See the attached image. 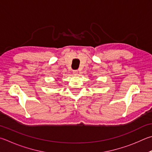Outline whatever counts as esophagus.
Wrapping results in <instances>:
<instances>
[{
	"label": "esophagus",
	"instance_id": "esophagus-1",
	"mask_svg": "<svg viewBox=\"0 0 152 152\" xmlns=\"http://www.w3.org/2000/svg\"><path fill=\"white\" fill-rule=\"evenodd\" d=\"M78 70H74V71H73V74H74V75L76 76L77 74H78Z\"/></svg>",
	"mask_w": 152,
	"mask_h": 152
}]
</instances>
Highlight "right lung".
Masks as SVG:
<instances>
[{"instance_id":"add662e5","label":"right lung","mask_w":152,"mask_h":152,"mask_svg":"<svg viewBox=\"0 0 152 152\" xmlns=\"http://www.w3.org/2000/svg\"><path fill=\"white\" fill-rule=\"evenodd\" d=\"M58 80V79H56V81H57Z\"/></svg>"}]
</instances>
